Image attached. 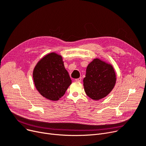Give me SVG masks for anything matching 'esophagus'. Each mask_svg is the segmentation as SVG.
I'll use <instances>...</instances> for the list:
<instances>
[{
	"label": "esophagus",
	"instance_id": "obj_1",
	"mask_svg": "<svg viewBox=\"0 0 146 146\" xmlns=\"http://www.w3.org/2000/svg\"><path fill=\"white\" fill-rule=\"evenodd\" d=\"M81 80H82V78H79L78 79H75V81L76 82H80Z\"/></svg>",
	"mask_w": 146,
	"mask_h": 146
}]
</instances>
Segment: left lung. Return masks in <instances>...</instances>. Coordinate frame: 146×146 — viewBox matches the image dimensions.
<instances>
[{"label":"left lung","mask_w":146,"mask_h":146,"mask_svg":"<svg viewBox=\"0 0 146 146\" xmlns=\"http://www.w3.org/2000/svg\"><path fill=\"white\" fill-rule=\"evenodd\" d=\"M116 73L110 63L94 58L86 68L83 86L86 94L95 101L108 95L116 83Z\"/></svg>","instance_id":"8db88e82"}]
</instances>
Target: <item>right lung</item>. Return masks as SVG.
I'll return each instance as SVG.
<instances>
[{"mask_svg": "<svg viewBox=\"0 0 146 146\" xmlns=\"http://www.w3.org/2000/svg\"><path fill=\"white\" fill-rule=\"evenodd\" d=\"M33 76L38 92L52 101L59 100L72 83L62 56L55 52L47 54L38 61Z\"/></svg>", "mask_w": 146, "mask_h": 146, "instance_id": "add662e5", "label": "right lung"}]
</instances>
